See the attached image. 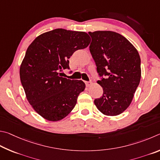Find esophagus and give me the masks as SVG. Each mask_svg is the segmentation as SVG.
Masks as SVG:
<instances>
[{
    "label": "esophagus",
    "mask_w": 160,
    "mask_h": 160,
    "mask_svg": "<svg viewBox=\"0 0 160 160\" xmlns=\"http://www.w3.org/2000/svg\"><path fill=\"white\" fill-rule=\"evenodd\" d=\"M85 83H86V86H87V87H88V86L92 85V82H86Z\"/></svg>",
    "instance_id": "obj_1"
}]
</instances>
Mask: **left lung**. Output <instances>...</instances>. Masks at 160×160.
I'll list each match as a JSON object with an SVG mask.
<instances>
[{"label": "left lung", "instance_id": "obj_1", "mask_svg": "<svg viewBox=\"0 0 160 160\" xmlns=\"http://www.w3.org/2000/svg\"><path fill=\"white\" fill-rule=\"evenodd\" d=\"M90 52L101 79L97 83L103 93L94 103L108 116H116L127 109L141 81V58L124 36L111 31L88 32Z\"/></svg>", "mask_w": 160, "mask_h": 160}]
</instances>
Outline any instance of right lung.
<instances>
[{
	"instance_id": "add662e5",
	"label": "right lung",
	"mask_w": 160,
	"mask_h": 160,
	"mask_svg": "<svg viewBox=\"0 0 160 160\" xmlns=\"http://www.w3.org/2000/svg\"><path fill=\"white\" fill-rule=\"evenodd\" d=\"M90 42L86 32L56 29L38 36L28 47L19 69L21 83L30 105L44 119L59 121L75 107L85 83L62 77L60 72L69 69L68 59Z\"/></svg>"
}]
</instances>
